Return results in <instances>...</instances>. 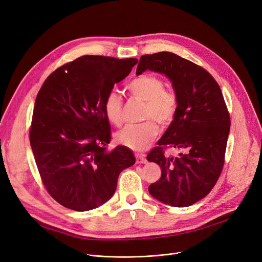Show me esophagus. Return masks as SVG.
<instances>
[{
    "label": "esophagus",
    "mask_w": 262,
    "mask_h": 262,
    "mask_svg": "<svg viewBox=\"0 0 262 262\" xmlns=\"http://www.w3.org/2000/svg\"><path fill=\"white\" fill-rule=\"evenodd\" d=\"M135 156H136V162L137 163H145L146 162V158H145L144 154L137 153V154H135Z\"/></svg>",
    "instance_id": "obj_1"
}]
</instances>
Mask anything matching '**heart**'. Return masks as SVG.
Wrapping results in <instances>:
<instances>
[{
	"instance_id": "1",
	"label": "heart",
	"mask_w": 262,
	"mask_h": 262,
	"mask_svg": "<svg viewBox=\"0 0 262 262\" xmlns=\"http://www.w3.org/2000/svg\"><path fill=\"white\" fill-rule=\"evenodd\" d=\"M128 89L135 98L145 102L143 119H154L162 125H167L173 120L177 98L174 91L164 89L162 79L152 74H143L134 78L128 84ZM103 109L110 123L115 126L121 125L123 100L117 90L113 89L106 94ZM157 134L155 122L147 120L139 124H128L116 134V140L128 148L143 150L156 138Z\"/></svg>"
}]
</instances>
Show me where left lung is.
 <instances>
[{
  "label": "left lung",
  "instance_id": "obj_1",
  "mask_svg": "<svg viewBox=\"0 0 262 262\" xmlns=\"http://www.w3.org/2000/svg\"><path fill=\"white\" fill-rule=\"evenodd\" d=\"M149 70L166 75L177 98L176 112L158 145L146 159L160 166L161 177L149 185L154 199L187 207L207 195L222 172L230 127L229 114L217 82L202 67L170 52L143 55L136 74ZM166 146L184 150L174 159Z\"/></svg>",
  "mask_w": 262,
  "mask_h": 262
}]
</instances>
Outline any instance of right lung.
Wrapping results in <instances>:
<instances>
[{"mask_svg": "<svg viewBox=\"0 0 262 262\" xmlns=\"http://www.w3.org/2000/svg\"><path fill=\"white\" fill-rule=\"evenodd\" d=\"M137 62L85 55L55 70L37 94L31 146L43 185L66 208H98L114 195L120 173L136 161L125 146L107 149L112 137L103 103Z\"/></svg>", "mask_w": 262, "mask_h": 262, "instance_id": "1", "label": "right lung"}]
</instances>
